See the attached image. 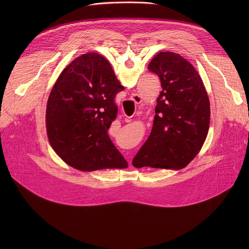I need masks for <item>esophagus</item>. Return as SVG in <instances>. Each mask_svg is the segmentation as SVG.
Segmentation results:
<instances>
[{"mask_svg": "<svg viewBox=\"0 0 249 249\" xmlns=\"http://www.w3.org/2000/svg\"><path fill=\"white\" fill-rule=\"evenodd\" d=\"M131 101H132V102H134L135 104H140L142 100H141V98H140V96H139V95L134 94V95H132V96H131Z\"/></svg>", "mask_w": 249, "mask_h": 249, "instance_id": "1", "label": "esophagus"}]
</instances>
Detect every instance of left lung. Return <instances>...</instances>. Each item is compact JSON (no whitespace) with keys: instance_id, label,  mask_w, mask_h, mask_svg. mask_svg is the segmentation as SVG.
I'll list each match as a JSON object with an SVG mask.
<instances>
[{"instance_id":"8db88e82","label":"left lung","mask_w":249,"mask_h":249,"mask_svg":"<svg viewBox=\"0 0 249 249\" xmlns=\"http://www.w3.org/2000/svg\"><path fill=\"white\" fill-rule=\"evenodd\" d=\"M148 70L160 77L162 90L150 135L134 156L132 165L181 169L199 153L207 137L209 97L198 71L175 52H160Z\"/></svg>"}]
</instances>
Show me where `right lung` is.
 <instances>
[{
	"mask_svg": "<svg viewBox=\"0 0 249 249\" xmlns=\"http://www.w3.org/2000/svg\"><path fill=\"white\" fill-rule=\"evenodd\" d=\"M123 89L98 53L83 54L63 70L46 108L47 136L63 161L84 172L127 167L108 135L118 113L115 98Z\"/></svg>",
	"mask_w": 249,
	"mask_h": 249,
	"instance_id": "obj_1",
	"label": "right lung"
}]
</instances>
